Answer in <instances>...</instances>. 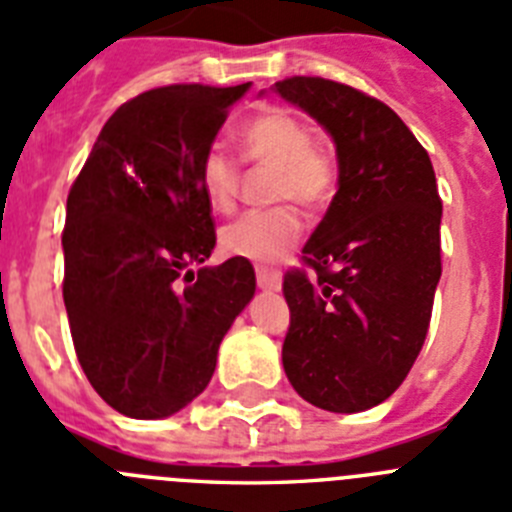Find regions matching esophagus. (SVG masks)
<instances>
[{
	"label": "esophagus",
	"instance_id": "34e87169",
	"mask_svg": "<svg viewBox=\"0 0 512 512\" xmlns=\"http://www.w3.org/2000/svg\"><path fill=\"white\" fill-rule=\"evenodd\" d=\"M257 286L263 291H278L281 289V273L278 270L257 268Z\"/></svg>",
	"mask_w": 512,
	"mask_h": 512
}]
</instances>
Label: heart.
Returning <instances> with one entry per match:
<instances>
[{"mask_svg": "<svg viewBox=\"0 0 512 512\" xmlns=\"http://www.w3.org/2000/svg\"><path fill=\"white\" fill-rule=\"evenodd\" d=\"M242 148L249 161L278 166L276 200H294L317 210L333 195V158L312 140L307 124L286 109H265L242 127ZM200 187L218 213L234 208L239 195V166L223 145H210L200 158ZM302 234V221L291 208L263 210L236 218L221 231L226 255L252 263H278Z\"/></svg>", "mask_w": 512, "mask_h": 512, "instance_id": "b5f03b06", "label": "heart"}]
</instances>
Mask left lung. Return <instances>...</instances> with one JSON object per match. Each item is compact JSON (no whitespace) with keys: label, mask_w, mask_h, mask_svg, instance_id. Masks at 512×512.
I'll use <instances>...</instances> for the list:
<instances>
[{"label":"left lung","mask_w":512,"mask_h":512,"mask_svg":"<svg viewBox=\"0 0 512 512\" xmlns=\"http://www.w3.org/2000/svg\"><path fill=\"white\" fill-rule=\"evenodd\" d=\"M270 90L315 119L338 158V192L302 249L315 278L283 276V369L317 409L359 414L398 390L427 338L442 273L435 169L401 117L362 90L322 77Z\"/></svg>","instance_id":"obj_1"}]
</instances>
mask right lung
I'll list each match as a JSON object with an SVG mask.
<instances>
[{
    "label": "right lung",
    "instance_id": "right-lung-1",
    "mask_svg": "<svg viewBox=\"0 0 512 512\" xmlns=\"http://www.w3.org/2000/svg\"><path fill=\"white\" fill-rule=\"evenodd\" d=\"M249 85H169L127 101L67 197L62 291L77 359L130 419H166L195 401L255 296L244 257L192 270L216 247L200 158Z\"/></svg>",
    "mask_w": 512,
    "mask_h": 512
}]
</instances>
